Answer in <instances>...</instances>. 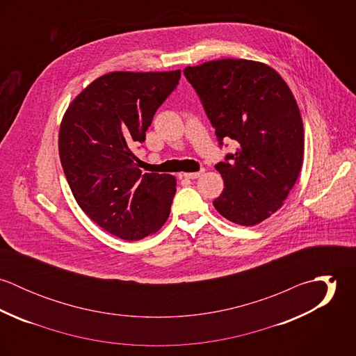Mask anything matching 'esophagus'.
<instances>
[{"mask_svg":"<svg viewBox=\"0 0 356 356\" xmlns=\"http://www.w3.org/2000/svg\"><path fill=\"white\" fill-rule=\"evenodd\" d=\"M204 172H205V170H204V168H200V171H197V172H186V174H184L182 177H184V178H186V179H196V178L202 177Z\"/></svg>","mask_w":356,"mask_h":356,"instance_id":"1","label":"esophagus"}]
</instances>
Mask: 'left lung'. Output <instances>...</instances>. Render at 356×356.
Returning a JSON list of instances; mask_svg holds the SVG:
<instances>
[{
  "mask_svg": "<svg viewBox=\"0 0 356 356\" xmlns=\"http://www.w3.org/2000/svg\"><path fill=\"white\" fill-rule=\"evenodd\" d=\"M219 147L233 140L236 153L215 164L225 189L213 200L233 223L254 226L278 211L303 164L305 129L296 100L271 67L223 58L186 67Z\"/></svg>",
  "mask_w": 356,
  "mask_h": 356,
  "instance_id": "8db88e82",
  "label": "left lung"
}]
</instances>
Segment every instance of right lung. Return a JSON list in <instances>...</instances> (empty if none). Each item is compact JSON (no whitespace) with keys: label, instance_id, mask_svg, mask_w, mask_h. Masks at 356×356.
Wrapping results in <instances>:
<instances>
[{"label":"right lung","instance_id":"right-lung-1","mask_svg":"<svg viewBox=\"0 0 356 356\" xmlns=\"http://www.w3.org/2000/svg\"><path fill=\"white\" fill-rule=\"evenodd\" d=\"M181 71L109 72L68 106L58 134L60 161L71 192L105 232L127 241L157 232L177 192L175 178L137 167L133 147L159 106L175 90Z\"/></svg>","mask_w":356,"mask_h":356}]
</instances>
